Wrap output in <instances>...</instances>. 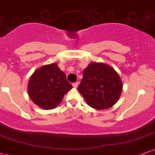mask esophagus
I'll return each instance as SVG.
<instances>
[{"label":"esophagus","mask_w":155,"mask_h":155,"mask_svg":"<svg viewBox=\"0 0 155 155\" xmlns=\"http://www.w3.org/2000/svg\"><path fill=\"white\" fill-rule=\"evenodd\" d=\"M78 85H79V82H76V83H74L72 84V86L74 87H77Z\"/></svg>","instance_id":"1"}]
</instances>
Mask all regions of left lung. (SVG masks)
Returning a JSON list of instances; mask_svg holds the SVG:
<instances>
[{
    "label": "left lung",
    "instance_id": "8db88e82",
    "mask_svg": "<svg viewBox=\"0 0 155 155\" xmlns=\"http://www.w3.org/2000/svg\"><path fill=\"white\" fill-rule=\"evenodd\" d=\"M122 88L121 78L112 67L103 62H91L84 70L78 90L88 106L104 110L117 102Z\"/></svg>",
    "mask_w": 155,
    "mask_h": 155
}]
</instances>
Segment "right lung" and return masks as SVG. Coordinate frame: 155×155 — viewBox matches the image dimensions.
Instances as JSON below:
<instances>
[{"label": "right lung", "mask_w": 155, "mask_h": 155, "mask_svg": "<svg viewBox=\"0 0 155 155\" xmlns=\"http://www.w3.org/2000/svg\"><path fill=\"white\" fill-rule=\"evenodd\" d=\"M72 88L64 72L57 63L44 65L34 71L28 83V93L31 100L42 109L56 108L63 97Z\"/></svg>", "instance_id": "add662e5"}]
</instances>
